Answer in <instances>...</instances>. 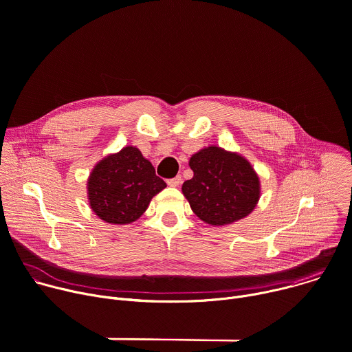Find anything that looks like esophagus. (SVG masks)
I'll list each match as a JSON object with an SVG mask.
<instances>
[{
  "label": "esophagus",
  "instance_id": "esophagus-1",
  "mask_svg": "<svg viewBox=\"0 0 352 352\" xmlns=\"http://www.w3.org/2000/svg\"><path fill=\"white\" fill-rule=\"evenodd\" d=\"M182 182V178H181V175H177V177H174V178H171V179H168L167 181V184L170 185V186H179V184Z\"/></svg>",
  "mask_w": 352,
  "mask_h": 352
}]
</instances>
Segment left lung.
<instances>
[{
	"label": "left lung",
	"instance_id": "1",
	"mask_svg": "<svg viewBox=\"0 0 352 352\" xmlns=\"http://www.w3.org/2000/svg\"><path fill=\"white\" fill-rule=\"evenodd\" d=\"M193 177L182 193L193 213L208 224H232L254 212L261 197V181L250 163L219 146L199 150L189 159Z\"/></svg>",
	"mask_w": 352,
	"mask_h": 352
}]
</instances>
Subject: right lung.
I'll return each mask as SVG.
<instances>
[{"label": "right lung", "instance_id": "right-lung-1", "mask_svg": "<svg viewBox=\"0 0 352 352\" xmlns=\"http://www.w3.org/2000/svg\"><path fill=\"white\" fill-rule=\"evenodd\" d=\"M155 167L135 146L100 160L87 179L91 210L110 224H131L147 209L150 200L166 188Z\"/></svg>", "mask_w": 352, "mask_h": 352}]
</instances>
